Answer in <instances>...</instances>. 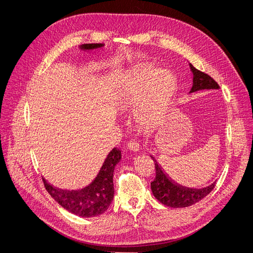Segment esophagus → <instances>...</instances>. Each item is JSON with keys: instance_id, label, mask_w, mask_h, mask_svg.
I'll return each instance as SVG.
<instances>
[{"instance_id": "esophagus-1", "label": "esophagus", "mask_w": 253, "mask_h": 253, "mask_svg": "<svg viewBox=\"0 0 253 253\" xmlns=\"http://www.w3.org/2000/svg\"><path fill=\"white\" fill-rule=\"evenodd\" d=\"M127 148L131 151H138L139 150V143L137 142L135 139H131L128 143H127Z\"/></svg>"}]
</instances>
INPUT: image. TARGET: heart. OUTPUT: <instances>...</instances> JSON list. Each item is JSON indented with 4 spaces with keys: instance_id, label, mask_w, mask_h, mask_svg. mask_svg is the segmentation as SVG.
<instances>
[{
    "instance_id": "obj_1",
    "label": "heart",
    "mask_w": 253,
    "mask_h": 253,
    "mask_svg": "<svg viewBox=\"0 0 253 253\" xmlns=\"http://www.w3.org/2000/svg\"><path fill=\"white\" fill-rule=\"evenodd\" d=\"M152 75L151 71L138 72L131 78L122 94V105L125 107L133 106L141 100L136 110V118L144 125L153 124L162 116L175 89V80L169 72L159 73L146 86Z\"/></svg>"
}]
</instances>
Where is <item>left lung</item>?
Returning a JSON list of instances; mask_svg holds the SVG:
<instances>
[{
  "label": "left lung",
  "mask_w": 253,
  "mask_h": 253,
  "mask_svg": "<svg viewBox=\"0 0 253 253\" xmlns=\"http://www.w3.org/2000/svg\"><path fill=\"white\" fill-rule=\"evenodd\" d=\"M190 67L192 73L194 74L193 80V87L190 93L200 90V89H219L220 86L217 82L211 78L209 75H207L193 66L190 63ZM151 158L154 160L155 171L156 175L154 180L151 182V191L154 197L166 206L171 207V208H185V207H190L206 196H208L213 189L215 188V182L209 187L203 189H191L182 187L178 183L174 182L164 170L153 156Z\"/></svg>",
  "instance_id": "8db88e82"
}]
</instances>
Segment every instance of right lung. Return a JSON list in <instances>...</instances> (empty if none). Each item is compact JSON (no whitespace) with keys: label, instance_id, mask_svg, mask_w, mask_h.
I'll return each instance as SVG.
<instances>
[{"label":"right lung","instance_id":"right-lung-1","mask_svg":"<svg viewBox=\"0 0 253 253\" xmlns=\"http://www.w3.org/2000/svg\"><path fill=\"white\" fill-rule=\"evenodd\" d=\"M101 43L81 45V49L89 50L102 47ZM121 159V151L114 147L106 156L97 175L86 187L76 191L56 189L44 177V187L49 195L65 210L80 217L89 218L103 214L108 210L114 198L113 173Z\"/></svg>","mask_w":253,"mask_h":253}]
</instances>
